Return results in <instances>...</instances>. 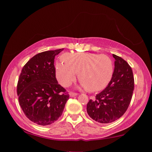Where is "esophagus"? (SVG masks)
<instances>
[{
  "instance_id": "34e87169",
  "label": "esophagus",
  "mask_w": 152,
  "mask_h": 152,
  "mask_svg": "<svg viewBox=\"0 0 152 152\" xmlns=\"http://www.w3.org/2000/svg\"><path fill=\"white\" fill-rule=\"evenodd\" d=\"M78 94L77 93H75V92H71L70 94H69V96H70L71 97H74V96H77Z\"/></svg>"
}]
</instances>
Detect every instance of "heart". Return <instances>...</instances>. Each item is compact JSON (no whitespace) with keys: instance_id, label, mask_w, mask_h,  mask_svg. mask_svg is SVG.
Instances as JSON below:
<instances>
[{"instance_id":"b5f03b06","label":"heart","mask_w":152,"mask_h":152,"mask_svg":"<svg viewBox=\"0 0 152 152\" xmlns=\"http://www.w3.org/2000/svg\"><path fill=\"white\" fill-rule=\"evenodd\" d=\"M64 61L56 63V76L63 86H68L74 81L78 73L82 86L91 92L105 88L113 77L114 63L109 56L93 53H66Z\"/></svg>"}]
</instances>
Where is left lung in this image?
I'll return each mask as SVG.
<instances>
[{
	"label": "left lung",
	"mask_w": 152,
	"mask_h": 152,
	"mask_svg": "<svg viewBox=\"0 0 152 152\" xmlns=\"http://www.w3.org/2000/svg\"><path fill=\"white\" fill-rule=\"evenodd\" d=\"M114 71L111 81L94 100L87 104V113L92 119L102 124L115 121L123 116L129 106L134 88L132 68L126 61L113 54Z\"/></svg>",
	"instance_id": "1"
}]
</instances>
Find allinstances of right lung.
<instances>
[{
  "label": "right lung",
  "instance_id": "1",
  "mask_svg": "<svg viewBox=\"0 0 152 152\" xmlns=\"http://www.w3.org/2000/svg\"><path fill=\"white\" fill-rule=\"evenodd\" d=\"M64 48L36 54L23 67L17 84L20 107L26 117L41 126L61 116L69 95L56 78L54 58Z\"/></svg>",
  "mask_w": 152,
  "mask_h": 152
}]
</instances>
